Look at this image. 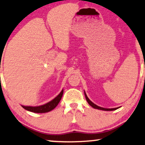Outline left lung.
<instances>
[{
    "label": "left lung",
    "instance_id": "left-lung-1",
    "mask_svg": "<svg viewBox=\"0 0 145 145\" xmlns=\"http://www.w3.org/2000/svg\"><path fill=\"white\" fill-rule=\"evenodd\" d=\"M84 95H85V97H86V101L88 102V103L89 104L90 106H91L92 107V108H94L95 109H98V110H104V111H113V110H116L117 109H118L119 108H102V107H100L98 106H97V105L94 104V103H93L92 101L90 100V99L88 98V96H87V95L86 94V92H84Z\"/></svg>",
    "mask_w": 145,
    "mask_h": 145
}]
</instances>
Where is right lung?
I'll return each mask as SVG.
<instances>
[{
	"label": "right lung",
	"mask_w": 145,
	"mask_h": 145,
	"mask_svg": "<svg viewBox=\"0 0 145 145\" xmlns=\"http://www.w3.org/2000/svg\"><path fill=\"white\" fill-rule=\"evenodd\" d=\"M63 94V90H61V92H60L58 96L52 100L50 102H49L47 104H45L44 105H41V106H22L23 108H24L25 110H26L29 112H34V113H46V112H49L50 111L53 110L55 107H56L58 104L60 102L61 100V98H62Z\"/></svg>",
	"instance_id": "obj_1"
}]
</instances>
